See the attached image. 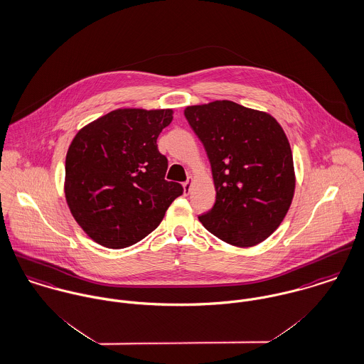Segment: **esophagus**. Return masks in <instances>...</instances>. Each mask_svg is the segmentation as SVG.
Wrapping results in <instances>:
<instances>
[{
  "label": "esophagus",
  "instance_id": "obj_1",
  "mask_svg": "<svg viewBox=\"0 0 364 364\" xmlns=\"http://www.w3.org/2000/svg\"><path fill=\"white\" fill-rule=\"evenodd\" d=\"M191 189H192V182H191V181L185 182V183H183V193H185V195H189V193H191Z\"/></svg>",
  "mask_w": 364,
  "mask_h": 364
}]
</instances>
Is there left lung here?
<instances>
[{
  "instance_id": "obj_1",
  "label": "left lung",
  "mask_w": 364,
  "mask_h": 364,
  "mask_svg": "<svg viewBox=\"0 0 364 364\" xmlns=\"http://www.w3.org/2000/svg\"><path fill=\"white\" fill-rule=\"evenodd\" d=\"M210 160L214 207L204 228L236 247L265 240L284 221L296 175L289 140L268 112L215 100L183 111Z\"/></svg>"
}]
</instances>
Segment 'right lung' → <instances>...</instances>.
<instances>
[{"instance_id":"add662e5","label":"right lung","mask_w":364,"mask_h":364,"mask_svg":"<svg viewBox=\"0 0 364 364\" xmlns=\"http://www.w3.org/2000/svg\"><path fill=\"white\" fill-rule=\"evenodd\" d=\"M173 109L118 108L75 134L65 160L66 203L96 243L124 249L163 221L182 186L168 182L157 137Z\"/></svg>"}]
</instances>
